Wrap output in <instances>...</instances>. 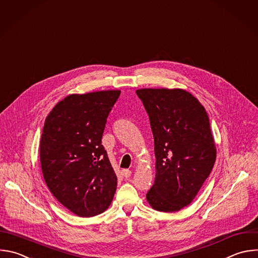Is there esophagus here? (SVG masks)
Wrapping results in <instances>:
<instances>
[{
  "mask_svg": "<svg viewBox=\"0 0 258 258\" xmlns=\"http://www.w3.org/2000/svg\"><path fill=\"white\" fill-rule=\"evenodd\" d=\"M122 175H123V177L127 178V177H130L132 175V171L128 170V169H123L122 170Z\"/></svg>",
  "mask_w": 258,
  "mask_h": 258,
  "instance_id": "1",
  "label": "esophagus"
}]
</instances>
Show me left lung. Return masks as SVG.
<instances>
[{
	"label": "left lung",
	"instance_id": "1",
	"mask_svg": "<svg viewBox=\"0 0 258 258\" xmlns=\"http://www.w3.org/2000/svg\"><path fill=\"white\" fill-rule=\"evenodd\" d=\"M136 93L154 136L156 177L147 201L156 211L177 212L194 201L216 162L208 113L183 89L143 88Z\"/></svg>",
	"mask_w": 258,
	"mask_h": 258
}]
</instances>
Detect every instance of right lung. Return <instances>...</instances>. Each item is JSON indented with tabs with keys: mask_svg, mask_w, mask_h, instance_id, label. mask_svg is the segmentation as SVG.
Listing matches in <instances>:
<instances>
[{
	"mask_svg": "<svg viewBox=\"0 0 258 258\" xmlns=\"http://www.w3.org/2000/svg\"><path fill=\"white\" fill-rule=\"evenodd\" d=\"M119 94H71L45 118L39 149L43 178L53 197L79 217L103 213L114 197L117 177L101 139Z\"/></svg>",
	"mask_w": 258,
	"mask_h": 258,
	"instance_id": "add662e5",
	"label": "right lung"
}]
</instances>
